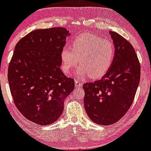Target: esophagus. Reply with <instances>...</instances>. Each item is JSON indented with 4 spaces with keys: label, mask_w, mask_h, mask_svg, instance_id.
Instances as JSON below:
<instances>
[{
    "label": "esophagus",
    "mask_w": 151,
    "mask_h": 151,
    "mask_svg": "<svg viewBox=\"0 0 151 151\" xmlns=\"http://www.w3.org/2000/svg\"><path fill=\"white\" fill-rule=\"evenodd\" d=\"M75 85L77 87H81L82 85V83L81 82V81H79V79H75Z\"/></svg>",
    "instance_id": "obj_1"
}]
</instances>
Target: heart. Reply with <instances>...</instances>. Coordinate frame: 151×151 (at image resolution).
I'll list each match as a JSON object with an SVG mask.
<instances>
[{
  "label": "heart",
  "instance_id": "b5f03b06",
  "mask_svg": "<svg viewBox=\"0 0 151 151\" xmlns=\"http://www.w3.org/2000/svg\"><path fill=\"white\" fill-rule=\"evenodd\" d=\"M62 69L69 74L79 64L77 74H88L99 79L109 71L115 58V46L108 39L92 34H82L73 41L72 49L64 47L61 51Z\"/></svg>",
  "mask_w": 151,
  "mask_h": 151
}]
</instances>
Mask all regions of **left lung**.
I'll return each instance as SVG.
<instances>
[{
  "label": "left lung",
  "mask_w": 151,
  "mask_h": 151,
  "mask_svg": "<svg viewBox=\"0 0 151 151\" xmlns=\"http://www.w3.org/2000/svg\"><path fill=\"white\" fill-rule=\"evenodd\" d=\"M110 34L115 49L112 67L100 80L83 84L87 114L101 125L115 123L126 114L140 79V64L133 46L117 33Z\"/></svg>",
  "instance_id": "left-lung-1"
}]
</instances>
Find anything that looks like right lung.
Masks as SVG:
<instances>
[{"mask_svg": "<svg viewBox=\"0 0 151 151\" xmlns=\"http://www.w3.org/2000/svg\"><path fill=\"white\" fill-rule=\"evenodd\" d=\"M69 31L63 27L37 29L16 44L8 65V79L16 107L38 125L57 121L64 102L74 89V79L64 75L61 51Z\"/></svg>", "mask_w": 151, "mask_h": 151, "instance_id": "obj_1", "label": "right lung"}]
</instances>
